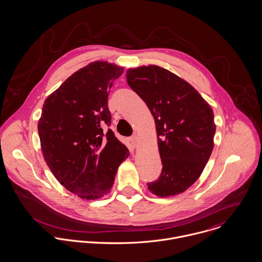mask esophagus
Here are the masks:
<instances>
[{
  "label": "esophagus",
  "mask_w": 262,
  "mask_h": 262,
  "mask_svg": "<svg viewBox=\"0 0 262 262\" xmlns=\"http://www.w3.org/2000/svg\"><path fill=\"white\" fill-rule=\"evenodd\" d=\"M129 141H130V143H132V145H133L134 147H138L139 139H138V137H137V136H133V137H130V138H129Z\"/></svg>",
  "instance_id": "obj_1"
}]
</instances>
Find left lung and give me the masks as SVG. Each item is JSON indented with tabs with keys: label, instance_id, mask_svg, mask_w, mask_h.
<instances>
[{
	"label": "left lung",
	"instance_id": "left-lung-1",
	"mask_svg": "<svg viewBox=\"0 0 262 262\" xmlns=\"http://www.w3.org/2000/svg\"><path fill=\"white\" fill-rule=\"evenodd\" d=\"M128 86L146 102L156 123L162 172L147 183L160 198L184 192L203 173L213 149V111L186 81L159 66L126 71Z\"/></svg>",
	"mask_w": 262,
	"mask_h": 262
}]
</instances>
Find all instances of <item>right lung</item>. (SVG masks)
I'll return each mask as SVG.
<instances>
[{
    "mask_svg": "<svg viewBox=\"0 0 262 262\" xmlns=\"http://www.w3.org/2000/svg\"><path fill=\"white\" fill-rule=\"evenodd\" d=\"M123 68L96 60L69 77L45 101L38 121L43 157L58 182L84 200H97L113 185L128 149L110 125L108 91Z\"/></svg>",
    "mask_w": 262,
    "mask_h": 262,
    "instance_id": "right-lung-1",
    "label": "right lung"
}]
</instances>
